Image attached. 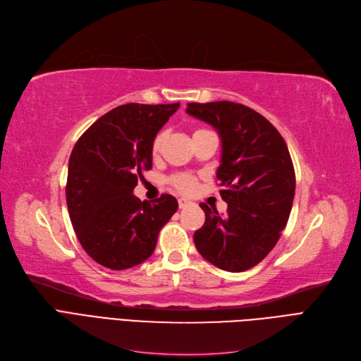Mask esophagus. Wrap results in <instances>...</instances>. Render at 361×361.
I'll return each mask as SVG.
<instances>
[{
    "label": "esophagus",
    "instance_id": "34e87169",
    "mask_svg": "<svg viewBox=\"0 0 361 361\" xmlns=\"http://www.w3.org/2000/svg\"><path fill=\"white\" fill-rule=\"evenodd\" d=\"M178 203H179V207H180V209H185V207H188V206L192 204V202L188 200V198H179Z\"/></svg>",
    "mask_w": 361,
    "mask_h": 361
}]
</instances>
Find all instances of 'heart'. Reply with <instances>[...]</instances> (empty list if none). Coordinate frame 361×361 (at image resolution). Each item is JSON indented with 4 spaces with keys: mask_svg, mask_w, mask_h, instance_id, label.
I'll return each instance as SVG.
<instances>
[{
    "mask_svg": "<svg viewBox=\"0 0 361 361\" xmlns=\"http://www.w3.org/2000/svg\"><path fill=\"white\" fill-rule=\"evenodd\" d=\"M202 131H207V130H197L195 133H202ZM195 133H194V134H195ZM164 137H166L164 133H158V134L155 135V139H154V142H152V147H151L152 157H158V155H159V151H161V146H163ZM170 182H171V185L175 186V188H176L178 191L185 192V194L192 192L194 188H195V183H197L195 178L191 176V175H186V173H179V175L171 176Z\"/></svg>",
    "mask_w": 361,
    "mask_h": 361,
    "instance_id": "heart-1",
    "label": "heart"
}]
</instances>
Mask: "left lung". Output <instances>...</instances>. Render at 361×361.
<instances>
[{
    "label": "left lung",
    "instance_id": "1",
    "mask_svg": "<svg viewBox=\"0 0 361 361\" xmlns=\"http://www.w3.org/2000/svg\"><path fill=\"white\" fill-rule=\"evenodd\" d=\"M186 114L212 126L221 137L216 179L227 214L202 203L206 221L194 243L209 263L245 271L278 243L287 226L295 191L288 147L258 111L231 102L190 103Z\"/></svg>",
    "mask_w": 361,
    "mask_h": 361
}]
</instances>
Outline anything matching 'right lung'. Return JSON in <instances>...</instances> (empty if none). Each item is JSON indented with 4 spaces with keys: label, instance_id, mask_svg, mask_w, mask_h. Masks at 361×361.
<instances>
[{
    "label": "right lung",
    "instance_id": "add662e5",
    "mask_svg": "<svg viewBox=\"0 0 361 361\" xmlns=\"http://www.w3.org/2000/svg\"><path fill=\"white\" fill-rule=\"evenodd\" d=\"M179 109L175 104H123L107 111L74 145L67 176V207L78 239L98 264L130 269L152 255L159 230L178 210L163 194L140 202L133 194L152 169V142Z\"/></svg>",
    "mask_w": 361,
    "mask_h": 361
}]
</instances>
